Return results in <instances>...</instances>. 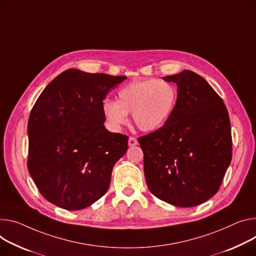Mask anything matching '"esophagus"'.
<instances>
[{"label": "esophagus", "mask_w": 256, "mask_h": 256, "mask_svg": "<svg viewBox=\"0 0 256 256\" xmlns=\"http://www.w3.org/2000/svg\"><path fill=\"white\" fill-rule=\"evenodd\" d=\"M136 145H138L136 138H134V136H130V138H128V146L130 147H134V146H136Z\"/></svg>", "instance_id": "esophagus-1"}]
</instances>
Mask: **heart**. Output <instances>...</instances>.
Returning <instances> with one entry per match:
<instances>
[{"label":"heart","mask_w":256,"mask_h":256,"mask_svg":"<svg viewBox=\"0 0 256 256\" xmlns=\"http://www.w3.org/2000/svg\"><path fill=\"white\" fill-rule=\"evenodd\" d=\"M176 88L164 80H145L126 84L118 92V102L106 100L103 112L113 128H120L132 114L138 130L150 132L164 126L176 108Z\"/></svg>","instance_id":"heart-1"}]
</instances>
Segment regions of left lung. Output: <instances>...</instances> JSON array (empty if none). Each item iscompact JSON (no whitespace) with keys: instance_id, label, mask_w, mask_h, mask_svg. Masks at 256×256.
I'll list each match as a JSON object with an SVG mask.
<instances>
[{"instance_id":"8db88e82","label":"left lung","mask_w":256,"mask_h":256,"mask_svg":"<svg viewBox=\"0 0 256 256\" xmlns=\"http://www.w3.org/2000/svg\"><path fill=\"white\" fill-rule=\"evenodd\" d=\"M178 86V102L161 128L138 138L150 192L172 205L192 207L218 191L232 160L228 113L202 76L184 70L162 78Z\"/></svg>"}]
</instances>
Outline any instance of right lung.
<instances>
[{
	"mask_svg": "<svg viewBox=\"0 0 256 256\" xmlns=\"http://www.w3.org/2000/svg\"><path fill=\"white\" fill-rule=\"evenodd\" d=\"M126 78L70 68L42 92L28 124V168L46 200L80 210L107 192L128 136L104 126L103 100Z\"/></svg>",
	"mask_w": 256,
	"mask_h": 256,
	"instance_id": "right-lung-1",
	"label": "right lung"
}]
</instances>
